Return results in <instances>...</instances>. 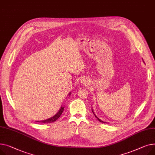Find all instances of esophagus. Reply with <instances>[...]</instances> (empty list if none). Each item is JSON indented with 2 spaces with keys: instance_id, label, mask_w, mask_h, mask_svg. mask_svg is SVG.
Wrapping results in <instances>:
<instances>
[{
  "instance_id": "1",
  "label": "esophagus",
  "mask_w": 155,
  "mask_h": 155,
  "mask_svg": "<svg viewBox=\"0 0 155 155\" xmlns=\"http://www.w3.org/2000/svg\"><path fill=\"white\" fill-rule=\"evenodd\" d=\"M80 81H81V84L82 85H85V86H88V85H89L90 84L89 80H88V78H81Z\"/></svg>"
}]
</instances>
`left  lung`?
Wrapping results in <instances>:
<instances>
[{
    "label": "left lung",
    "mask_w": 155,
    "mask_h": 155,
    "mask_svg": "<svg viewBox=\"0 0 155 155\" xmlns=\"http://www.w3.org/2000/svg\"><path fill=\"white\" fill-rule=\"evenodd\" d=\"M143 62H144V61H143ZM91 111H92L93 113H94V115H95V117L97 118V120H98L99 121H100V122H102V123H107V122H105V121H102V120H100V119L98 117H97V115L95 114V113L94 112V110H93V109H91Z\"/></svg>",
    "instance_id": "1"
}]
</instances>
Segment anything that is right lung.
I'll return each mask as SVG.
<instances>
[{"label": "right lung", "instance_id": "obj_1", "mask_svg": "<svg viewBox=\"0 0 155 155\" xmlns=\"http://www.w3.org/2000/svg\"><path fill=\"white\" fill-rule=\"evenodd\" d=\"M71 95V92L68 94V95ZM64 107H61V108L59 110V111L56 113V115H55L54 117H51V118H50L48 119H47V120H42V121H37V122L45 123H49L54 122L60 117V115H61V113H62L63 111H64Z\"/></svg>", "mask_w": 155, "mask_h": 155}]
</instances>
